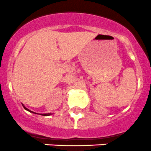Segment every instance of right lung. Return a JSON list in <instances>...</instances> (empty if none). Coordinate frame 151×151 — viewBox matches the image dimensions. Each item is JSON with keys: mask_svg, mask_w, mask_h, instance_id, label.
I'll list each match as a JSON object with an SVG mask.
<instances>
[{"mask_svg": "<svg viewBox=\"0 0 151 151\" xmlns=\"http://www.w3.org/2000/svg\"><path fill=\"white\" fill-rule=\"evenodd\" d=\"M22 105H23V108L25 109V110H27V111H30V112H31V113H34V114H40V115H43V116H50V115H51V113H47V114H38V113H36V112H34V111H31V110H29L28 109H27L26 107L24 105H23V104H22Z\"/></svg>", "mask_w": 151, "mask_h": 151, "instance_id": "obj_1", "label": "right lung"}]
</instances>
